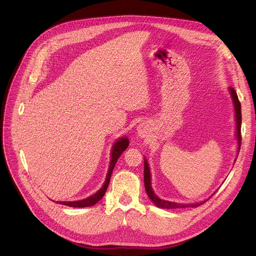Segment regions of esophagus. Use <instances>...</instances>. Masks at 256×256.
Instances as JSON below:
<instances>
[{
    "mask_svg": "<svg viewBox=\"0 0 256 256\" xmlns=\"http://www.w3.org/2000/svg\"><path fill=\"white\" fill-rule=\"evenodd\" d=\"M136 131H138V136H140L141 138H144L147 134V126L145 125V124H140Z\"/></svg>",
    "mask_w": 256,
    "mask_h": 256,
    "instance_id": "esophagus-1",
    "label": "esophagus"
}]
</instances>
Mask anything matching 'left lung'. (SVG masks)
<instances>
[{
  "label": "left lung",
  "instance_id": "8db88e82",
  "mask_svg": "<svg viewBox=\"0 0 256 256\" xmlns=\"http://www.w3.org/2000/svg\"><path fill=\"white\" fill-rule=\"evenodd\" d=\"M230 92L232 95V99H233L234 106H235V116H236V136H237V141H238V150H240V144H242V106H240V102L237 96V92L233 88H230ZM144 184H145V190L147 196H150V198L152 200L154 204L161 207V208H166V209H174V208H184V207H198L200 205H202L204 202H200L198 204H178V203H173V202H168V200H161L159 198L154 192L152 189V184H150V168L148 164H147V160L145 159L144 161Z\"/></svg>",
  "mask_w": 256,
  "mask_h": 256
}]
</instances>
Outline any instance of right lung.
I'll list each match as a JSON object with an SVG mask.
<instances>
[{
  "label": "right lung",
  "mask_w": 256,
  "mask_h": 256,
  "mask_svg": "<svg viewBox=\"0 0 256 256\" xmlns=\"http://www.w3.org/2000/svg\"><path fill=\"white\" fill-rule=\"evenodd\" d=\"M128 145H129V140L127 138H120L118 141L115 142V144L112 147L110 168H109V171H108V174H106V182L102 187V189L98 190V192H96L95 194H92V196H90V198H85V200H74V202H58V203L66 205V206H70V207H88V206L95 205L97 202H99V200H102V196H104V193L108 189V186H109L110 178H111V175H112V172H113V168L116 164V161H118V159L120 158V156L122 154V152L127 148Z\"/></svg>",
  "instance_id": "obj_1"
}]
</instances>
